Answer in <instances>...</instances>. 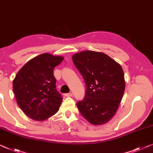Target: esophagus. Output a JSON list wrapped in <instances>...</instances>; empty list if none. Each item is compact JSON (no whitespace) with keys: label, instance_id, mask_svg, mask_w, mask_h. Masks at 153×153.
Returning <instances> with one entry per match:
<instances>
[{"label":"esophagus","instance_id":"34e87169","mask_svg":"<svg viewBox=\"0 0 153 153\" xmlns=\"http://www.w3.org/2000/svg\"><path fill=\"white\" fill-rule=\"evenodd\" d=\"M64 96L68 97H72V93H67V94H64Z\"/></svg>","mask_w":153,"mask_h":153}]
</instances>
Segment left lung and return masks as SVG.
I'll return each mask as SVG.
<instances>
[{"instance_id": "left-lung-1", "label": "left lung", "mask_w": 153, "mask_h": 153, "mask_svg": "<svg viewBox=\"0 0 153 153\" xmlns=\"http://www.w3.org/2000/svg\"><path fill=\"white\" fill-rule=\"evenodd\" d=\"M86 84L85 98L76 103L84 118L93 125L111 120L125 90L124 74L117 62L103 52L83 51L72 56Z\"/></svg>"}]
</instances>
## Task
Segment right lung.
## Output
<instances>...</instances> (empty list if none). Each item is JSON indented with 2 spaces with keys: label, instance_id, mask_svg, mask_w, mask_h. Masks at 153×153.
<instances>
[{
  "label": "right lung",
  "instance_id": "1",
  "mask_svg": "<svg viewBox=\"0 0 153 153\" xmlns=\"http://www.w3.org/2000/svg\"><path fill=\"white\" fill-rule=\"evenodd\" d=\"M63 59L44 53L27 62L13 80L18 105L32 119L46 120L59 111L63 98L56 88L53 70Z\"/></svg>",
  "mask_w": 153,
  "mask_h": 153
}]
</instances>
